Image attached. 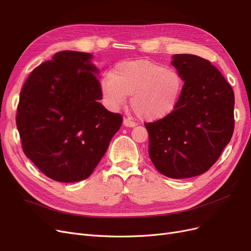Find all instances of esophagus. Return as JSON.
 Masks as SVG:
<instances>
[{"label": "esophagus", "mask_w": 251, "mask_h": 251, "mask_svg": "<svg viewBox=\"0 0 251 251\" xmlns=\"http://www.w3.org/2000/svg\"><path fill=\"white\" fill-rule=\"evenodd\" d=\"M124 126H127V127H133V126H136V123H134V121H132L131 119H128V118H125L124 119Z\"/></svg>", "instance_id": "34e87169"}]
</instances>
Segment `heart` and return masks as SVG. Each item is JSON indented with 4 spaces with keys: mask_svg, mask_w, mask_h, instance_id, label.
<instances>
[{
    "mask_svg": "<svg viewBox=\"0 0 251 251\" xmlns=\"http://www.w3.org/2000/svg\"><path fill=\"white\" fill-rule=\"evenodd\" d=\"M104 100L111 108L125 103L132 95V109L140 119H162L176 108L182 91L179 73L147 59L118 64L101 81Z\"/></svg>",
    "mask_w": 251,
    "mask_h": 251,
    "instance_id": "obj_1",
    "label": "heart"
}]
</instances>
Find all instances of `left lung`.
Returning <instances> with one entry per match:
<instances>
[{"mask_svg": "<svg viewBox=\"0 0 251 251\" xmlns=\"http://www.w3.org/2000/svg\"><path fill=\"white\" fill-rule=\"evenodd\" d=\"M172 64L184 85L171 114L144 125L149 155L164 176L191 178L207 172L229 143L234 128V94L207 59L175 54Z\"/></svg>", "mask_w": 251, "mask_h": 251, "instance_id": "8db88e82", "label": "left lung"}]
</instances>
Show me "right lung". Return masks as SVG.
Returning <instances> with one entry per match:
<instances>
[{
  "label": "right lung",
  "mask_w": 251,
  "mask_h": 251,
  "mask_svg": "<svg viewBox=\"0 0 251 251\" xmlns=\"http://www.w3.org/2000/svg\"><path fill=\"white\" fill-rule=\"evenodd\" d=\"M86 52L59 51L30 73L23 86L17 126L25 155L58 182L88 178L123 124L100 102L98 70Z\"/></svg>",
  "instance_id": "1"
}]
</instances>
